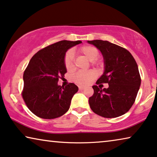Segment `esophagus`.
Segmentation results:
<instances>
[{
  "label": "esophagus",
  "instance_id": "34e87169",
  "mask_svg": "<svg viewBox=\"0 0 157 157\" xmlns=\"http://www.w3.org/2000/svg\"><path fill=\"white\" fill-rule=\"evenodd\" d=\"M84 89H85V87H82V86H79V90H82Z\"/></svg>",
  "mask_w": 157,
  "mask_h": 157
}]
</instances>
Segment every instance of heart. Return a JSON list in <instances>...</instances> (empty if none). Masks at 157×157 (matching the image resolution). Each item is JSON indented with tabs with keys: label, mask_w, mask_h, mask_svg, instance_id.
<instances>
[{
	"label": "heart",
	"mask_w": 157,
	"mask_h": 157,
	"mask_svg": "<svg viewBox=\"0 0 157 157\" xmlns=\"http://www.w3.org/2000/svg\"><path fill=\"white\" fill-rule=\"evenodd\" d=\"M79 52L87 58L88 60L94 63L99 56V51L95 47L91 45H85L79 49ZM64 64L68 71L74 69V52L70 50L66 52ZM96 78V73L92 70L87 72H79L73 77L75 82L79 85H87Z\"/></svg>",
	"instance_id": "b5f03b06"
}]
</instances>
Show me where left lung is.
Segmentation results:
<instances>
[{
    "instance_id": "1",
    "label": "left lung",
    "mask_w": 157,
    "mask_h": 157,
    "mask_svg": "<svg viewBox=\"0 0 157 157\" xmlns=\"http://www.w3.org/2000/svg\"><path fill=\"white\" fill-rule=\"evenodd\" d=\"M87 43L100 50L104 59V72L96 84L109 85L104 89L92 86L94 94L89 98L90 107L103 117L122 116L132 107L140 90L137 64L127 50L109 41L94 40Z\"/></svg>"
}]
</instances>
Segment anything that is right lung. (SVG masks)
<instances>
[{"instance_id": "obj_1", "label": "right lung", "mask_w": 157, "mask_h": 157, "mask_svg": "<svg viewBox=\"0 0 157 157\" xmlns=\"http://www.w3.org/2000/svg\"><path fill=\"white\" fill-rule=\"evenodd\" d=\"M82 41L61 40L35 54L23 74V98L30 111L43 119L61 117L69 109L78 87L70 83L59 85L67 72L64 64L66 52Z\"/></svg>"}]
</instances>
